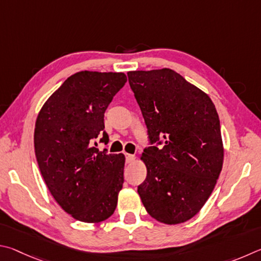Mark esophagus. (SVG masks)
Segmentation results:
<instances>
[{"mask_svg":"<svg viewBox=\"0 0 261 261\" xmlns=\"http://www.w3.org/2000/svg\"><path fill=\"white\" fill-rule=\"evenodd\" d=\"M125 157H126V163H133L135 161V156L134 154H130V153H125Z\"/></svg>","mask_w":261,"mask_h":261,"instance_id":"esophagus-1","label":"esophagus"}]
</instances>
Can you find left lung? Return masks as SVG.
Masks as SVG:
<instances>
[{"mask_svg":"<svg viewBox=\"0 0 261 261\" xmlns=\"http://www.w3.org/2000/svg\"><path fill=\"white\" fill-rule=\"evenodd\" d=\"M127 75L150 144L141 158L147 177L138 193L157 221L182 223L199 212L220 175L223 147L216 107L204 91L170 68Z\"/></svg>","mask_w":261,"mask_h":261,"instance_id":"8db88e82","label":"left lung"}]
</instances>
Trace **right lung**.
Here are the masks:
<instances>
[{
    "label": "right lung",
    "instance_id": "add662e5",
    "mask_svg": "<svg viewBox=\"0 0 261 261\" xmlns=\"http://www.w3.org/2000/svg\"><path fill=\"white\" fill-rule=\"evenodd\" d=\"M127 81L123 73L81 71L68 76L41 109L34 130L36 161L64 211L82 222L111 217L123 184L122 153L108 144L104 113Z\"/></svg>",
    "mask_w": 261,
    "mask_h": 261
}]
</instances>
